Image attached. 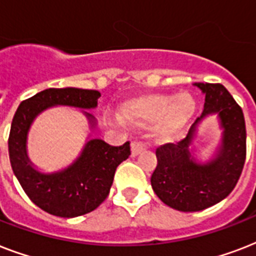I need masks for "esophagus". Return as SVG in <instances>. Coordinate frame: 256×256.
Wrapping results in <instances>:
<instances>
[{"label":"esophagus","instance_id":"1","mask_svg":"<svg viewBox=\"0 0 256 256\" xmlns=\"http://www.w3.org/2000/svg\"><path fill=\"white\" fill-rule=\"evenodd\" d=\"M146 150V144L140 142V140H134L132 144V156H140V152Z\"/></svg>","mask_w":256,"mask_h":256}]
</instances>
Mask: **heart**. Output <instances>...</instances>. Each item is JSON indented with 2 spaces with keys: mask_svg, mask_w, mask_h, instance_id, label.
Instances as JSON below:
<instances>
[{
  "mask_svg": "<svg viewBox=\"0 0 256 256\" xmlns=\"http://www.w3.org/2000/svg\"><path fill=\"white\" fill-rule=\"evenodd\" d=\"M194 96L188 92L144 94L126 100L120 108V118L132 126L146 128L156 124V134L162 142L175 140L194 116Z\"/></svg>",
  "mask_w": 256,
  "mask_h": 256,
  "instance_id": "b5f03b06",
  "label": "heart"
}]
</instances>
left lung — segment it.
<instances>
[{"instance_id":"obj_1","label":"left lung","mask_w":256,"mask_h":256,"mask_svg":"<svg viewBox=\"0 0 256 256\" xmlns=\"http://www.w3.org/2000/svg\"><path fill=\"white\" fill-rule=\"evenodd\" d=\"M206 96L202 116L196 118L184 140L156 148L152 186L156 196L178 211L192 212L219 203L234 190L246 160V124L240 106L220 84H194ZM216 114L224 128L222 144L214 160H194L190 146L196 124Z\"/></svg>"}]
</instances>
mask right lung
Masks as SVG:
<instances>
[{
  "label": "right lung",
  "mask_w": 256,
  "mask_h": 256,
  "mask_svg": "<svg viewBox=\"0 0 256 256\" xmlns=\"http://www.w3.org/2000/svg\"><path fill=\"white\" fill-rule=\"evenodd\" d=\"M100 96L96 90L46 88L22 100L14 114L8 142L12 168L30 200L49 214L74 218L96 210L108 198L118 164L130 156V142L110 146L102 140H90L69 168L44 174L32 166L26 152L30 124L40 112L53 106L96 108ZM84 112L92 128L96 126V118Z\"/></svg>",
  "instance_id": "right-lung-1"
}]
</instances>
